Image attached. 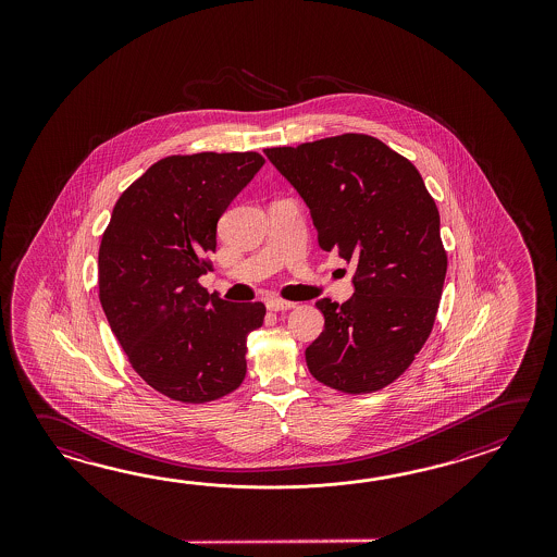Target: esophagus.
Wrapping results in <instances>:
<instances>
[{
  "mask_svg": "<svg viewBox=\"0 0 557 557\" xmlns=\"http://www.w3.org/2000/svg\"><path fill=\"white\" fill-rule=\"evenodd\" d=\"M295 307V302H290V300H281V298H271V300H267V308H269V310H273V312L293 310Z\"/></svg>",
  "mask_w": 557,
  "mask_h": 557,
  "instance_id": "34e87169",
  "label": "esophagus"
}]
</instances>
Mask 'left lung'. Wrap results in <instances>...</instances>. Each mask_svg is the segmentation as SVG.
I'll return each mask as SVG.
<instances>
[{
    "instance_id": "obj_1",
    "label": "left lung",
    "mask_w": 557,
    "mask_h": 557,
    "mask_svg": "<svg viewBox=\"0 0 557 557\" xmlns=\"http://www.w3.org/2000/svg\"><path fill=\"white\" fill-rule=\"evenodd\" d=\"M264 154L310 209L320 249L355 262V296L322 298L324 331L307 348L320 384L344 394L382 391L426 344L448 255L440 213L406 157L362 133Z\"/></svg>"
}]
</instances>
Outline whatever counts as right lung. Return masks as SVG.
Returning a JSON list of instances; mask_svg holds the SVG:
<instances>
[{
	"label": "right lung",
	"instance_id": "right-lung-1",
	"mask_svg": "<svg viewBox=\"0 0 557 557\" xmlns=\"http://www.w3.org/2000/svg\"><path fill=\"white\" fill-rule=\"evenodd\" d=\"M262 154H171L121 193L99 245V300L133 370L153 391L207 404L237 391L262 302L209 296L216 223Z\"/></svg>",
	"mask_w": 557,
	"mask_h": 557
}]
</instances>
